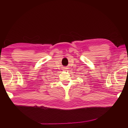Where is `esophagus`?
Instances as JSON below:
<instances>
[{
	"instance_id": "esophagus-1",
	"label": "esophagus",
	"mask_w": 128,
	"mask_h": 128,
	"mask_svg": "<svg viewBox=\"0 0 128 128\" xmlns=\"http://www.w3.org/2000/svg\"><path fill=\"white\" fill-rule=\"evenodd\" d=\"M64 68V69H66V68Z\"/></svg>"
}]
</instances>
